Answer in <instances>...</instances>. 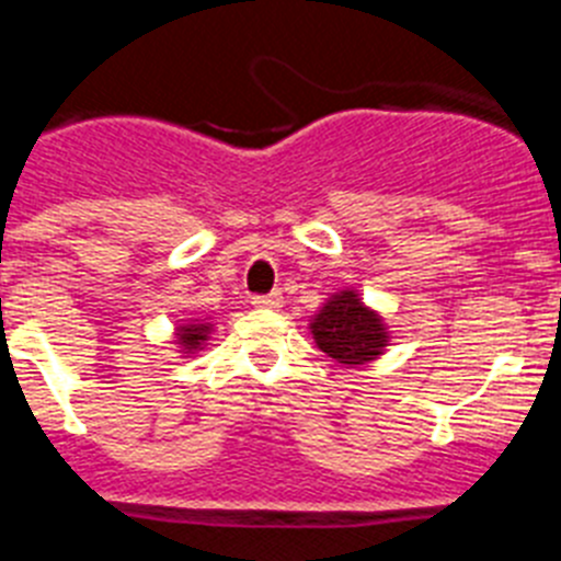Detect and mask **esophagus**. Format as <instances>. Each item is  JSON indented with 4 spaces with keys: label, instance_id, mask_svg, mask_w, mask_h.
<instances>
[{
    "label": "esophagus",
    "instance_id": "34e87169",
    "mask_svg": "<svg viewBox=\"0 0 561 561\" xmlns=\"http://www.w3.org/2000/svg\"><path fill=\"white\" fill-rule=\"evenodd\" d=\"M252 306H255V309L277 311L280 309V295H277V291H272V295H255L252 297Z\"/></svg>",
    "mask_w": 561,
    "mask_h": 561
}]
</instances>
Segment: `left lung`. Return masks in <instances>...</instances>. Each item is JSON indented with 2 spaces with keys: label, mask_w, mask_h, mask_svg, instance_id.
Masks as SVG:
<instances>
[{
  "label": "left lung",
  "mask_w": 561,
  "mask_h": 561,
  "mask_svg": "<svg viewBox=\"0 0 561 561\" xmlns=\"http://www.w3.org/2000/svg\"><path fill=\"white\" fill-rule=\"evenodd\" d=\"M320 351L334 356L342 365H365L376 359L388 342V331L379 317L362 306L354 291H340L323 306L311 323Z\"/></svg>",
  "instance_id": "obj_1"
}]
</instances>
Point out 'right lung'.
Wrapping results in <instances>:
<instances>
[{
  "mask_svg": "<svg viewBox=\"0 0 561 561\" xmlns=\"http://www.w3.org/2000/svg\"><path fill=\"white\" fill-rule=\"evenodd\" d=\"M207 334V325H193V329H182V345L185 348H199V342L205 340Z\"/></svg>",
  "mask_w": 561,
  "mask_h": 561,
  "instance_id": "right-lung-1",
  "label": "right lung"
}]
</instances>
